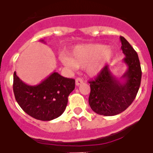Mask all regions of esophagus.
Segmentation results:
<instances>
[{"label":"esophagus","mask_w":153,"mask_h":153,"mask_svg":"<svg viewBox=\"0 0 153 153\" xmlns=\"http://www.w3.org/2000/svg\"><path fill=\"white\" fill-rule=\"evenodd\" d=\"M83 83V79L81 78H76V86H79Z\"/></svg>","instance_id":"obj_1"}]
</instances>
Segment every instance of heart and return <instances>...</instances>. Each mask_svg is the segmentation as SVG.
Instances as JSON below:
<instances>
[{
  "label": "heart",
  "instance_id": "b5f03b06",
  "mask_svg": "<svg viewBox=\"0 0 153 153\" xmlns=\"http://www.w3.org/2000/svg\"><path fill=\"white\" fill-rule=\"evenodd\" d=\"M114 57V51L108 45L88 44L74 47L70 51V56L62 53L60 55V60L69 69L84 67L87 74L95 76L100 74Z\"/></svg>",
  "mask_w": 153,
  "mask_h": 153
}]
</instances>
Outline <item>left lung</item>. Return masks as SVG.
<instances>
[{
  "instance_id": "8db88e82",
  "label": "left lung",
  "mask_w": 153,
  "mask_h": 153,
  "mask_svg": "<svg viewBox=\"0 0 153 153\" xmlns=\"http://www.w3.org/2000/svg\"><path fill=\"white\" fill-rule=\"evenodd\" d=\"M120 38L125 55L123 62L127 65V71L118 79L107 65L95 79L89 81V105L99 115L115 116L121 113L131 105L139 90L142 69L137 54L123 36Z\"/></svg>"
}]
</instances>
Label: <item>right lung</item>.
Returning <instances> with one entry per match:
<instances>
[{"instance_id":"obj_1","label":"right lung","mask_w":153,"mask_h":153,"mask_svg":"<svg viewBox=\"0 0 153 153\" xmlns=\"http://www.w3.org/2000/svg\"><path fill=\"white\" fill-rule=\"evenodd\" d=\"M74 88L75 79L63 77L55 71L34 86L25 84L14 73L13 91L18 104L25 113L40 120L49 121L60 117Z\"/></svg>"}]
</instances>
